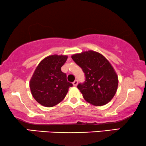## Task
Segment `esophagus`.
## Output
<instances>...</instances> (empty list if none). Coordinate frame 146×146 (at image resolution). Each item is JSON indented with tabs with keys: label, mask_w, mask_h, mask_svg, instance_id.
<instances>
[{
	"label": "esophagus",
	"mask_w": 146,
	"mask_h": 146,
	"mask_svg": "<svg viewBox=\"0 0 146 146\" xmlns=\"http://www.w3.org/2000/svg\"><path fill=\"white\" fill-rule=\"evenodd\" d=\"M77 84H78V80H75L73 82V85L74 86V87H76Z\"/></svg>",
	"instance_id": "1"
}]
</instances>
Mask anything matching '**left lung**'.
Here are the masks:
<instances>
[{
	"label": "left lung",
	"mask_w": 146,
	"mask_h": 146,
	"mask_svg": "<svg viewBox=\"0 0 146 146\" xmlns=\"http://www.w3.org/2000/svg\"><path fill=\"white\" fill-rule=\"evenodd\" d=\"M72 59L85 75V81L77 86L84 100L95 106L110 102L116 93L118 78L109 61L93 51L74 54Z\"/></svg>",
	"instance_id": "left-lung-1"
}]
</instances>
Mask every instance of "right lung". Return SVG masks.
<instances>
[{
  "label": "right lung",
  "instance_id": "1",
  "mask_svg": "<svg viewBox=\"0 0 146 146\" xmlns=\"http://www.w3.org/2000/svg\"><path fill=\"white\" fill-rule=\"evenodd\" d=\"M67 55H50L43 59L36 68L30 81L32 96L45 107H53L60 103L72 84L68 82L66 74L61 68Z\"/></svg>",
  "mask_w": 146,
  "mask_h": 146
}]
</instances>
